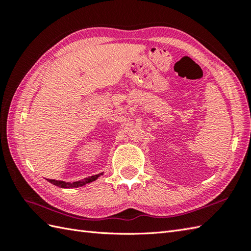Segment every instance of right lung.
Returning a JSON list of instances; mask_svg holds the SVG:
<instances>
[{"instance_id": "add662e5", "label": "right lung", "mask_w": 251, "mask_h": 251, "mask_svg": "<svg viewBox=\"0 0 251 251\" xmlns=\"http://www.w3.org/2000/svg\"><path fill=\"white\" fill-rule=\"evenodd\" d=\"M102 175V174H100ZM100 175H96V176H92V177L85 178L79 181H76V182H65V181H59V180H55V179H47L50 181V183H52L54 185L59 186V188H63V189H71V188H78V186H83L87 183L93 182L96 179H97Z\"/></svg>"}]
</instances>
